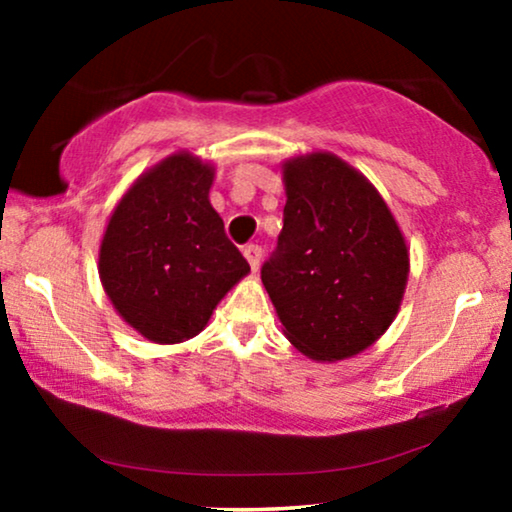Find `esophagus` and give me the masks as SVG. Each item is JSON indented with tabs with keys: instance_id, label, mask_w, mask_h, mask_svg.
I'll return each instance as SVG.
<instances>
[{
	"instance_id": "1",
	"label": "esophagus",
	"mask_w": 512,
	"mask_h": 512,
	"mask_svg": "<svg viewBox=\"0 0 512 512\" xmlns=\"http://www.w3.org/2000/svg\"><path fill=\"white\" fill-rule=\"evenodd\" d=\"M242 254H244V258H247L249 261V265H251V270H258V265H261V256H263V251H261V247H258V244H247V247L242 249Z\"/></svg>"
}]
</instances>
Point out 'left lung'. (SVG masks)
<instances>
[{
	"instance_id": "obj_1",
	"label": "left lung",
	"mask_w": 512,
	"mask_h": 512,
	"mask_svg": "<svg viewBox=\"0 0 512 512\" xmlns=\"http://www.w3.org/2000/svg\"><path fill=\"white\" fill-rule=\"evenodd\" d=\"M284 228L261 279L284 335L314 361L373 345L401 307L410 258L375 186L326 151L284 163Z\"/></svg>"
}]
</instances>
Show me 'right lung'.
<instances>
[{
    "mask_svg": "<svg viewBox=\"0 0 512 512\" xmlns=\"http://www.w3.org/2000/svg\"><path fill=\"white\" fill-rule=\"evenodd\" d=\"M214 167L172 153L128 188L100 244V279L116 312L151 342L174 345L207 326L249 272L209 202Z\"/></svg>",
    "mask_w": 512,
    "mask_h": 512,
    "instance_id": "add662e5",
    "label": "right lung"
}]
</instances>
